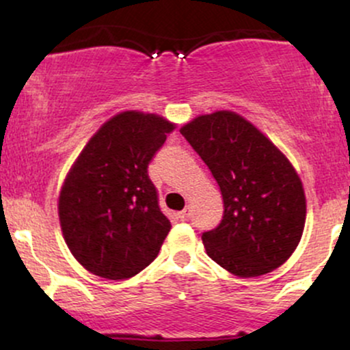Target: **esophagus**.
Instances as JSON below:
<instances>
[{
  "mask_svg": "<svg viewBox=\"0 0 350 350\" xmlns=\"http://www.w3.org/2000/svg\"><path fill=\"white\" fill-rule=\"evenodd\" d=\"M179 219L183 220V222H187L189 219H191V211L189 208H184V211L179 212Z\"/></svg>",
  "mask_w": 350,
  "mask_h": 350,
  "instance_id": "1",
  "label": "esophagus"
}]
</instances>
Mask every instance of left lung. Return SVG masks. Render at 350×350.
Segmentation results:
<instances>
[{"mask_svg": "<svg viewBox=\"0 0 350 350\" xmlns=\"http://www.w3.org/2000/svg\"><path fill=\"white\" fill-rule=\"evenodd\" d=\"M180 135L222 192V220L202 234L207 255L242 278L281 267L298 247L306 220L303 184L286 156L234 111L200 115Z\"/></svg>", "mask_w": 350, "mask_h": 350, "instance_id": "obj_1", "label": "left lung"}]
</instances>
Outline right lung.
Here are the masks:
<instances>
[{
	"label": "right lung",
	"mask_w": 350,
	"mask_h": 350,
	"mask_svg": "<svg viewBox=\"0 0 350 350\" xmlns=\"http://www.w3.org/2000/svg\"><path fill=\"white\" fill-rule=\"evenodd\" d=\"M174 123L122 111L90 138L64 180L59 220L67 247L85 270L126 280L158 256L171 222L158 204L148 164Z\"/></svg>",
	"instance_id": "1"
}]
</instances>
